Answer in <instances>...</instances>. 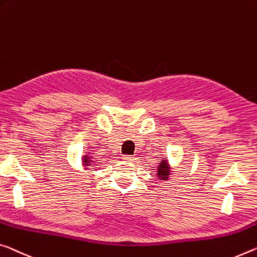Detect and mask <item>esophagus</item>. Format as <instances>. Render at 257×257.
I'll return each mask as SVG.
<instances>
[{"mask_svg":"<svg viewBox=\"0 0 257 257\" xmlns=\"http://www.w3.org/2000/svg\"><path fill=\"white\" fill-rule=\"evenodd\" d=\"M122 158H123V160H125V161H135L136 160L135 157L128 156V154H125V156H123Z\"/></svg>","mask_w":257,"mask_h":257,"instance_id":"obj_1","label":"esophagus"}]
</instances>
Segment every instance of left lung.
Wrapping results in <instances>:
<instances>
[{"instance_id":"obj_1","label":"left lung","mask_w":257,"mask_h":257,"mask_svg":"<svg viewBox=\"0 0 257 257\" xmlns=\"http://www.w3.org/2000/svg\"><path fill=\"white\" fill-rule=\"evenodd\" d=\"M158 176L161 178H165L168 176V165H167L166 161L160 162V166L158 168Z\"/></svg>"}]
</instances>
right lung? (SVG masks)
I'll list each match as a JSON object with an SVG mask.
<instances>
[{"instance_id": "1", "label": "right lung", "mask_w": 257, "mask_h": 257, "mask_svg": "<svg viewBox=\"0 0 257 257\" xmlns=\"http://www.w3.org/2000/svg\"><path fill=\"white\" fill-rule=\"evenodd\" d=\"M83 162H84L85 165H90V164H89V162H90V161H89V158H88L87 156L84 157V161H83Z\"/></svg>"}]
</instances>
